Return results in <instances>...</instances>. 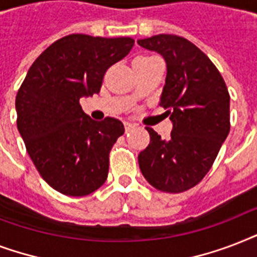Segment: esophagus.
Returning a JSON list of instances; mask_svg holds the SVG:
<instances>
[{"instance_id":"34e87169","label":"esophagus","mask_w":257,"mask_h":257,"mask_svg":"<svg viewBox=\"0 0 257 257\" xmlns=\"http://www.w3.org/2000/svg\"><path fill=\"white\" fill-rule=\"evenodd\" d=\"M124 125H125V131H126V132H129L131 129L135 128V124H132V122H128V121H125Z\"/></svg>"}]
</instances>
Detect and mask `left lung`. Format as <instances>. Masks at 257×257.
I'll use <instances>...</instances> for the list:
<instances>
[{"label":"left lung","mask_w":257,"mask_h":257,"mask_svg":"<svg viewBox=\"0 0 257 257\" xmlns=\"http://www.w3.org/2000/svg\"><path fill=\"white\" fill-rule=\"evenodd\" d=\"M165 60L160 105L172 121L168 140L147 128L151 143L139 155L147 181L159 191H188L211 169L229 133V93L212 61L192 42L173 34L137 40Z\"/></svg>","instance_id":"8db88e82"}]
</instances>
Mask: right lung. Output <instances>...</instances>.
Segmentation results:
<instances>
[{
  "label": "right lung",
  "mask_w": 257,
  "mask_h": 257,
  "mask_svg": "<svg viewBox=\"0 0 257 257\" xmlns=\"http://www.w3.org/2000/svg\"><path fill=\"white\" fill-rule=\"evenodd\" d=\"M129 37L70 34L33 62L16 97L17 128L42 179L62 195L86 196L105 183L120 120L94 121L80 98L100 92L109 66L128 56Z\"/></svg>",
  "instance_id": "obj_1"
}]
</instances>
